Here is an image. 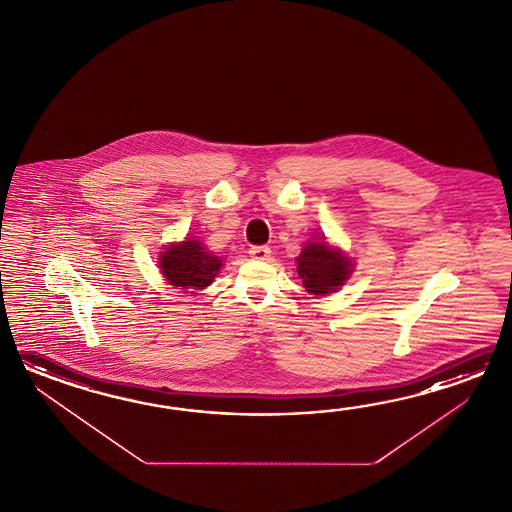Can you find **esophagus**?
I'll return each mask as SVG.
<instances>
[{"label": "esophagus", "instance_id": "1", "mask_svg": "<svg viewBox=\"0 0 512 512\" xmlns=\"http://www.w3.org/2000/svg\"><path fill=\"white\" fill-rule=\"evenodd\" d=\"M249 254H251V258H254V260L265 261L271 258V249L265 247V245H261V247H251Z\"/></svg>", "mask_w": 512, "mask_h": 512}]
</instances>
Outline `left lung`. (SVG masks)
<instances>
[{
    "label": "left lung",
    "mask_w": 512,
    "mask_h": 512,
    "mask_svg": "<svg viewBox=\"0 0 512 512\" xmlns=\"http://www.w3.org/2000/svg\"><path fill=\"white\" fill-rule=\"evenodd\" d=\"M296 263L305 291L316 296L335 293L348 282L353 271V263L348 256L338 249H331L326 241H307Z\"/></svg>",
    "instance_id": "left-lung-1"
}]
</instances>
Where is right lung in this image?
<instances>
[{"label":"right lung","mask_w":512,"mask_h":512,"mask_svg":"<svg viewBox=\"0 0 512 512\" xmlns=\"http://www.w3.org/2000/svg\"><path fill=\"white\" fill-rule=\"evenodd\" d=\"M221 265L223 260L207 251V247L196 238L168 245L159 258V267L166 282L185 293H196L208 287L214 282Z\"/></svg>","instance_id":"obj_1"}]
</instances>
